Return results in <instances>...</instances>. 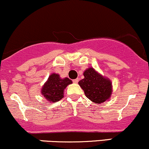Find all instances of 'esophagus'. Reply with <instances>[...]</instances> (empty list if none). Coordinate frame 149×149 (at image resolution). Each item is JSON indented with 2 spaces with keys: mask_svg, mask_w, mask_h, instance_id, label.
I'll return each mask as SVG.
<instances>
[{
  "mask_svg": "<svg viewBox=\"0 0 149 149\" xmlns=\"http://www.w3.org/2000/svg\"><path fill=\"white\" fill-rule=\"evenodd\" d=\"M72 81H73V83H74V84H77V83H78V81H79V79H75L72 80Z\"/></svg>",
  "mask_w": 149,
  "mask_h": 149,
  "instance_id": "esophagus-1",
  "label": "esophagus"
}]
</instances>
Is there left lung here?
Listing matches in <instances>:
<instances>
[{
  "mask_svg": "<svg viewBox=\"0 0 149 149\" xmlns=\"http://www.w3.org/2000/svg\"><path fill=\"white\" fill-rule=\"evenodd\" d=\"M84 79L79 81L85 95L92 102L102 103L110 97L111 83L108 79L103 77L93 68H90L84 73Z\"/></svg>",
  "mask_w": 149,
  "mask_h": 149,
  "instance_id": "obj_1",
  "label": "left lung"
}]
</instances>
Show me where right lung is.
I'll list each match as a JSON object with an SVG mask.
<instances>
[{"label":"right lung","mask_w":149,"mask_h":149,"mask_svg":"<svg viewBox=\"0 0 149 149\" xmlns=\"http://www.w3.org/2000/svg\"><path fill=\"white\" fill-rule=\"evenodd\" d=\"M72 83V81L70 79H61L58 74H52L43 86L42 94L50 102H58L63 97L64 89Z\"/></svg>","instance_id":"right-lung-1"}]
</instances>
